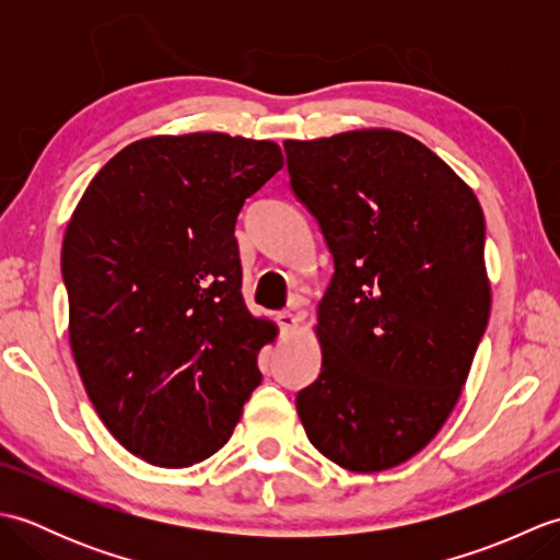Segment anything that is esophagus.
<instances>
[{
    "instance_id": "34e87169",
    "label": "esophagus",
    "mask_w": 560,
    "mask_h": 560,
    "mask_svg": "<svg viewBox=\"0 0 560 560\" xmlns=\"http://www.w3.org/2000/svg\"><path fill=\"white\" fill-rule=\"evenodd\" d=\"M277 323H279V327H281L283 331H295V327H299L301 319H299V315L283 311V313L277 315Z\"/></svg>"
}]
</instances>
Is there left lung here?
Listing matches in <instances>:
<instances>
[{"mask_svg": "<svg viewBox=\"0 0 560 560\" xmlns=\"http://www.w3.org/2000/svg\"><path fill=\"white\" fill-rule=\"evenodd\" d=\"M283 149L335 257L315 325L323 368L295 409L327 459L385 471L431 443L467 383L491 315L483 211L443 159L397 129Z\"/></svg>", "mask_w": 560, "mask_h": 560, "instance_id": "left-lung-1", "label": "left lung"}]
</instances>
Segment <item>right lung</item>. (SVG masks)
<instances>
[{
	"label": "right lung",
	"mask_w": 560,
	"mask_h": 560,
	"mask_svg": "<svg viewBox=\"0 0 560 560\" xmlns=\"http://www.w3.org/2000/svg\"><path fill=\"white\" fill-rule=\"evenodd\" d=\"M281 165L267 139L147 137L103 165L67 223L81 383L117 443L156 467L219 452L259 385L279 329L243 301L235 219Z\"/></svg>",
	"instance_id": "obj_1"
}]
</instances>
